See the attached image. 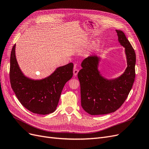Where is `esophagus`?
Segmentation results:
<instances>
[{"instance_id": "obj_1", "label": "esophagus", "mask_w": 149, "mask_h": 149, "mask_svg": "<svg viewBox=\"0 0 149 149\" xmlns=\"http://www.w3.org/2000/svg\"><path fill=\"white\" fill-rule=\"evenodd\" d=\"M79 69H75V68H74V70H73V73H74V75H75V76H76L77 75V74H78V72H79Z\"/></svg>"}]
</instances>
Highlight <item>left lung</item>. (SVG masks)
<instances>
[{
    "mask_svg": "<svg viewBox=\"0 0 149 149\" xmlns=\"http://www.w3.org/2000/svg\"><path fill=\"white\" fill-rule=\"evenodd\" d=\"M118 40L125 47L127 68L118 78L107 80L98 70L100 58L89 56L81 63L78 73L80 84L81 104L91 115L113 113L124 103L132 89L135 79L136 54L124 33L116 30Z\"/></svg>",
    "mask_w": 149,
    "mask_h": 149,
    "instance_id": "8db88e82",
    "label": "left lung"
}]
</instances>
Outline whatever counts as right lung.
<instances>
[{
  "mask_svg": "<svg viewBox=\"0 0 149 149\" xmlns=\"http://www.w3.org/2000/svg\"><path fill=\"white\" fill-rule=\"evenodd\" d=\"M15 44L10 56L11 88L21 104L30 111L48 114L55 111L63 88L73 75V63L58 68L47 78L35 80L25 77L17 64Z\"/></svg>",
  "mask_w": 149,
  "mask_h": 149,
  "instance_id": "add662e5",
  "label": "right lung"
}]
</instances>
